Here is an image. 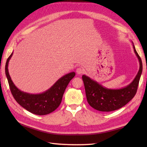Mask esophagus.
<instances>
[{"mask_svg": "<svg viewBox=\"0 0 147 147\" xmlns=\"http://www.w3.org/2000/svg\"><path fill=\"white\" fill-rule=\"evenodd\" d=\"M84 69L82 67H78L76 69V73L78 74H82L83 73Z\"/></svg>", "mask_w": 147, "mask_h": 147, "instance_id": "obj_1", "label": "esophagus"}]
</instances>
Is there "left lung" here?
<instances>
[{
  "mask_svg": "<svg viewBox=\"0 0 147 147\" xmlns=\"http://www.w3.org/2000/svg\"><path fill=\"white\" fill-rule=\"evenodd\" d=\"M132 43L134 52L140 62V69L135 79L128 85L120 89L107 88L90 77L82 76L87 101L93 109L101 112L117 110L127 104L135 96L142 73L143 65L142 59Z\"/></svg>",
  "mask_w": 147,
  "mask_h": 147,
  "instance_id": "8db88e82",
  "label": "left lung"
}]
</instances>
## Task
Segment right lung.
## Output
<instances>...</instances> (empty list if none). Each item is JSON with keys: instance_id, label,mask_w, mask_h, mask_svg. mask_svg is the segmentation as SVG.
<instances>
[{"instance_id": "1", "label": "right lung", "mask_w": 147, "mask_h": 147, "mask_svg": "<svg viewBox=\"0 0 147 147\" xmlns=\"http://www.w3.org/2000/svg\"><path fill=\"white\" fill-rule=\"evenodd\" d=\"M12 54L6 61L5 71L9 88L12 96L21 107L34 114L43 115L51 113L61 104L62 96L70 81L75 76L72 72L59 78L47 91L38 94H30L19 90L11 78L8 71V64Z\"/></svg>"}]
</instances>
